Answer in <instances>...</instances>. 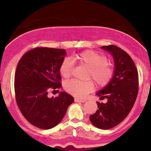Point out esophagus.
Wrapping results in <instances>:
<instances>
[{
  "label": "esophagus",
  "instance_id": "esophagus-1",
  "mask_svg": "<svg viewBox=\"0 0 151 151\" xmlns=\"http://www.w3.org/2000/svg\"><path fill=\"white\" fill-rule=\"evenodd\" d=\"M74 101L75 102H81V103H84L86 101V100H81V99H74Z\"/></svg>",
  "mask_w": 151,
  "mask_h": 151
}]
</instances>
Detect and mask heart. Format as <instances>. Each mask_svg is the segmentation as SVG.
I'll return each mask as SVG.
<instances>
[{
    "instance_id": "heart-1",
    "label": "heart",
    "mask_w": 151,
    "mask_h": 151,
    "mask_svg": "<svg viewBox=\"0 0 151 151\" xmlns=\"http://www.w3.org/2000/svg\"><path fill=\"white\" fill-rule=\"evenodd\" d=\"M78 62L89 68V78L93 79L99 87H104L108 85L113 79L114 70L108 64V58L105 55L93 51L85 50L75 54L72 58H66L60 65V73L64 78L72 76L74 70V62ZM94 88L91 81H81L77 79H71L65 84V89L68 93L77 98H84Z\"/></svg>"
}]
</instances>
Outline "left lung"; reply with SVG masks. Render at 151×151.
I'll return each instance as SVG.
<instances>
[{
	"label": "left lung",
	"mask_w": 151,
	"mask_h": 151,
	"mask_svg": "<svg viewBox=\"0 0 151 151\" xmlns=\"http://www.w3.org/2000/svg\"><path fill=\"white\" fill-rule=\"evenodd\" d=\"M101 48L113 55L115 70L111 82L96 93L108 101L97 102L99 109L89 119L99 129H109L124 121L132 109L138 92V74L133 60L124 50L115 45Z\"/></svg>",
	"instance_id": "1"
}]
</instances>
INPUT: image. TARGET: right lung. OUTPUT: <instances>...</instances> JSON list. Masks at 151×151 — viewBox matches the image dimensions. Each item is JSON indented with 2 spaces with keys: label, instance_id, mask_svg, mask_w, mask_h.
<instances>
[{
  "label": "right lung",
  "instance_id": "obj_1",
  "mask_svg": "<svg viewBox=\"0 0 151 151\" xmlns=\"http://www.w3.org/2000/svg\"><path fill=\"white\" fill-rule=\"evenodd\" d=\"M65 55L64 49L35 47L27 52L17 66L14 81L17 104L26 120L39 129L56 126L74 101L65 91L57 97L47 96L50 89L61 88L59 68Z\"/></svg>",
  "mask_w": 151,
  "mask_h": 151
}]
</instances>
